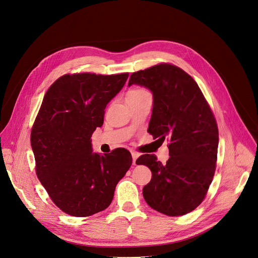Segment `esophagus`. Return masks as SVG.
Wrapping results in <instances>:
<instances>
[{
  "instance_id": "34e87169",
  "label": "esophagus",
  "mask_w": 258,
  "mask_h": 258,
  "mask_svg": "<svg viewBox=\"0 0 258 258\" xmlns=\"http://www.w3.org/2000/svg\"><path fill=\"white\" fill-rule=\"evenodd\" d=\"M132 157H133V164L136 165V161L138 160V158H139V153L136 152V151H133L132 152Z\"/></svg>"
}]
</instances>
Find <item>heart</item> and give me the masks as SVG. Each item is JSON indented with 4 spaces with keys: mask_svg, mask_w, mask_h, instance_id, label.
I'll use <instances>...</instances> for the list:
<instances>
[{
    "mask_svg": "<svg viewBox=\"0 0 258 258\" xmlns=\"http://www.w3.org/2000/svg\"><path fill=\"white\" fill-rule=\"evenodd\" d=\"M143 91H145V90H143V89H136V90L131 91L130 94H136V93H140V92H143Z\"/></svg>",
    "mask_w": 258,
    "mask_h": 258,
    "instance_id": "1",
    "label": "heart"
}]
</instances>
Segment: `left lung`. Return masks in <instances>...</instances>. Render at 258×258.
<instances>
[{
	"instance_id": "obj_1",
	"label": "left lung",
	"mask_w": 258,
	"mask_h": 258,
	"mask_svg": "<svg viewBox=\"0 0 258 258\" xmlns=\"http://www.w3.org/2000/svg\"><path fill=\"white\" fill-rule=\"evenodd\" d=\"M147 88L153 97L148 133L169 141L166 164L150 154L136 161L151 171L143 187L149 207L167 216H182L202 202L213 180L219 133L216 119L197 83L179 67L159 64L134 73L128 86Z\"/></svg>"
}]
</instances>
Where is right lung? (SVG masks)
Returning <instances> with one entry per match:
<instances>
[{
  "mask_svg": "<svg viewBox=\"0 0 258 258\" xmlns=\"http://www.w3.org/2000/svg\"><path fill=\"white\" fill-rule=\"evenodd\" d=\"M128 74L65 75L46 91L31 133L36 174L64 213L88 217L106 210L130 169L131 152H93L91 136Z\"/></svg>",
  "mask_w": 258,
  "mask_h": 258,
  "instance_id": "1",
  "label": "right lung"
}]
</instances>
